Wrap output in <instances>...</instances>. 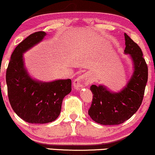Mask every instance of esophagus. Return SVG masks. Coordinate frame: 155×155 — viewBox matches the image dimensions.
<instances>
[{
	"label": "esophagus",
	"instance_id": "34e87169",
	"mask_svg": "<svg viewBox=\"0 0 155 155\" xmlns=\"http://www.w3.org/2000/svg\"><path fill=\"white\" fill-rule=\"evenodd\" d=\"M91 77L88 74H84L79 76L74 81V87L76 90H79L84 87L88 86L91 83Z\"/></svg>",
	"mask_w": 155,
	"mask_h": 155
}]
</instances>
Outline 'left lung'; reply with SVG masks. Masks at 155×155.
I'll return each mask as SVG.
<instances>
[{
	"mask_svg": "<svg viewBox=\"0 0 155 155\" xmlns=\"http://www.w3.org/2000/svg\"><path fill=\"white\" fill-rule=\"evenodd\" d=\"M124 54H130L133 74L126 86L118 92L108 90L104 85L90 87L92 102L88 111L92 120L104 125L120 124L129 120L141 105L148 80V67L138 45L124 33Z\"/></svg>",
	"mask_w": 155,
	"mask_h": 155,
	"instance_id": "obj_1",
	"label": "left lung"
}]
</instances>
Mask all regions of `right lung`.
I'll return each mask as SVG.
<instances>
[{
  "mask_svg": "<svg viewBox=\"0 0 155 155\" xmlns=\"http://www.w3.org/2000/svg\"><path fill=\"white\" fill-rule=\"evenodd\" d=\"M47 33L35 32L17 45L6 70L8 97L12 109L28 123L51 122L59 117L63 100L71 91V80L43 82L30 76L25 68L23 53L43 40Z\"/></svg>",
  "mask_w": 155,
  "mask_h": 155,
  "instance_id": "obj_1",
  "label": "right lung"
}]
</instances>
